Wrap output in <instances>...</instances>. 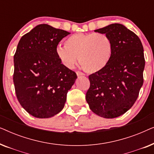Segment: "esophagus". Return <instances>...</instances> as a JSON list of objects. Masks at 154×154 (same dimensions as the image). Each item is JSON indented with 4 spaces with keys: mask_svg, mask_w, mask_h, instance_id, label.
I'll list each match as a JSON object with an SVG mask.
<instances>
[{
    "mask_svg": "<svg viewBox=\"0 0 154 154\" xmlns=\"http://www.w3.org/2000/svg\"><path fill=\"white\" fill-rule=\"evenodd\" d=\"M76 74L78 76H83L84 73L83 72H81V71H76Z\"/></svg>",
    "mask_w": 154,
    "mask_h": 154,
    "instance_id": "34e87169",
    "label": "esophagus"
}]
</instances>
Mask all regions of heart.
<instances>
[{"label":"heart","instance_id":"heart-1","mask_svg":"<svg viewBox=\"0 0 154 154\" xmlns=\"http://www.w3.org/2000/svg\"><path fill=\"white\" fill-rule=\"evenodd\" d=\"M113 53L111 38L103 33H75L64 41V46H58L56 54L61 62L72 69L79 62L89 73L103 70L110 62Z\"/></svg>","mask_w":154,"mask_h":154}]
</instances>
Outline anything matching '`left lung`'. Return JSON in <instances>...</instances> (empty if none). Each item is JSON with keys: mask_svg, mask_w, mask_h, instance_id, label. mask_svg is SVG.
Masks as SVG:
<instances>
[{"mask_svg": "<svg viewBox=\"0 0 154 154\" xmlns=\"http://www.w3.org/2000/svg\"><path fill=\"white\" fill-rule=\"evenodd\" d=\"M94 31L111 38L113 53L103 70L88 76L90 85L85 99L92 112L113 119L129 110L138 97L144 83V49L137 35L121 24Z\"/></svg>", "mask_w": 154, "mask_h": 154, "instance_id": "left-lung-1", "label": "left lung"}]
</instances>
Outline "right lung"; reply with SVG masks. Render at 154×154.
<instances>
[{
    "label": "right lung",
    "mask_w": 154,
    "mask_h": 154,
    "mask_svg": "<svg viewBox=\"0 0 154 154\" xmlns=\"http://www.w3.org/2000/svg\"><path fill=\"white\" fill-rule=\"evenodd\" d=\"M69 32L39 24L21 38L14 55L13 82L17 98L33 116L50 118L64 108L77 75L62 64L57 45Z\"/></svg>",
    "instance_id": "obj_1"
}]
</instances>
